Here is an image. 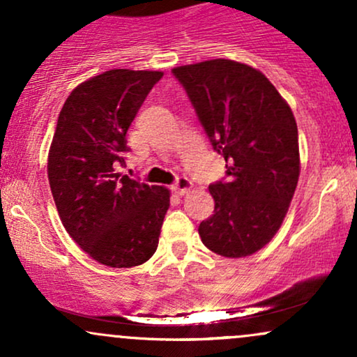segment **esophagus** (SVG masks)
<instances>
[{
    "label": "esophagus",
    "instance_id": "esophagus-1",
    "mask_svg": "<svg viewBox=\"0 0 357 357\" xmlns=\"http://www.w3.org/2000/svg\"><path fill=\"white\" fill-rule=\"evenodd\" d=\"M192 188V183L191 179L184 178V176H179L178 179H176V183L173 184V191L178 192V195H184V192H188Z\"/></svg>",
    "mask_w": 357,
    "mask_h": 357
}]
</instances>
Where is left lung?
Here are the masks:
<instances>
[{
    "mask_svg": "<svg viewBox=\"0 0 357 357\" xmlns=\"http://www.w3.org/2000/svg\"><path fill=\"white\" fill-rule=\"evenodd\" d=\"M173 75L227 161V181L210 184L215 211L199 223L202 241L221 257L252 255L273 238L296 192V117L267 77L245 63L216 59Z\"/></svg>",
    "mask_w": 357,
    "mask_h": 357,
    "instance_id": "obj_1",
    "label": "left lung"
}]
</instances>
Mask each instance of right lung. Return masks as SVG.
<instances>
[{"mask_svg":"<svg viewBox=\"0 0 357 357\" xmlns=\"http://www.w3.org/2000/svg\"><path fill=\"white\" fill-rule=\"evenodd\" d=\"M162 72L109 70L72 90L48 153V181L65 230L93 260L114 268L154 255L169 191L117 173L126 134Z\"/></svg>","mask_w":357,"mask_h":357,"instance_id":"add662e5","label":"right lung"}]
</instances>
